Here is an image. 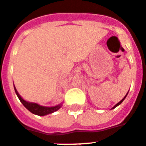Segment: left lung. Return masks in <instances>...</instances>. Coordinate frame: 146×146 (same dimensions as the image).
I'll use <instances>...</instances> for the list:
<instances>
[{
  "label": "left lung",
  "instance_id": "left-lung-1",
  "mask_svg": "<svg viewBox=\"0 0 146 146\" xmlns=\"http://www.w3.org/2000/svg\"><path fill=\"white\" fill-rule=\"evenodd\" d=\"M127 94H128V93H127ZM127 94H126V95H125V97L123 98V99H122V100H121V101H120V102H119V103H118L117 104H115V105L114 106H113V108H112V109H114V108H115V107H116V106H119V105H120V104H121V103H122V101H123V100H125V97H126V96H127Z\"/></svg>",
  "mask_w": 146,
  "mask_h": 146
}]
</instances>
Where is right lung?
<instances>
[{
	"mask_svg": "<svg viewBox=\"0 0 146 146\" xmlns=\"http://www.w3.org/2000/svg\"><path fill=\"white\" fill-rule=\"evenodd\" d=\"M14 90L16 93L17 97L19 98V100L21 101L22 104L27 109V110L31 112V113L35 114L37 115H45L47 114H50L54 112H56V110H58L61 107V104L60 105L56 106H52V107H47V106H40L37 103H30L27 101H25L24 99H22L21 96L19 95L18 92L17 91L16 88L14 86Z\"/></svg>",
	"mask_w": 146,
	"mask_h": 146,
	"instance_id": "obj_1",
	"label": "right lung"
}]
</instances>
